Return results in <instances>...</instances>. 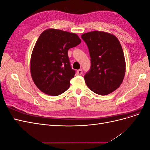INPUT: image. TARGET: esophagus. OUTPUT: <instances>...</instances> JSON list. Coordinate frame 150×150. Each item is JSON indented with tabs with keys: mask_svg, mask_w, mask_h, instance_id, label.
<instances>
[{
	"mask_svg": "<svg viewBox=\"0 0 150 150\" xmlns=\"http://www.w3.org/2000/svg\"><path fill=\"white\" fill-rule=\"evenodd\" d=\"M77 74L78 75H81L83 74V70L82 69H79L77 71Z\"/></svg>",
	"mask_w": 150,
	"mask_h": 150,
	"instance_id": "34e87169",
	"label": "esophagus"
}]
</instances>
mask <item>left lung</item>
<instances>
[{
  "label": "left lung",
  "mask_w": 150,
  "mask_h": 150,
  "mask_svg": "<svg viewBox=\"0 0 150 150\" xmlns=\"http://www.w3.org/2000/svg\"><path fill=\"white\" fill-rule=\"evenodd\" d=\"M91 57L90 71L85 83L93 92L107 95L115 91L123 81L126 62L121 45L115 35L94 30L83 34Z\"/></svg>",
  "instance_id": "obj_1"
}]
</instances>
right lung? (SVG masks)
Instances as JSON below:
<instances>
[{
    "mask_svg": "<svg viewBox=\"0 0 150 150\" xmlns=\"http://www.w3.org/2000/svg\"><path fill=\"white\" fill-rule=\"evenodd\" d=\"M81 40L75 33L47 29L40 35L32 52L30 71L35 86L44 93L56 96L69 89L75 71L67 52Z\"/></svg>",
    "mask_w": 150,
    "mask_h": 150,
    "instance_id": "add662e5",
    "label": "right lung"
}]
</instances>
